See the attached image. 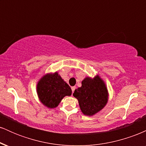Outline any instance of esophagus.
<instances>
[{
    "mask_svg": "<svg viewBox=\"0 0 146 146\" xmlns=\"http://www.w3.org/2000/svg\"><path fill=\"white\" fill-rule=\"evenodd\" d=\"M71 90H72V93H73V92H74L75 90V86H72L71 87Z\"/></svg>",
    "mask_w": 146,
    "mask_h": 146,
    "instance_id": "esophagus-1",
    "label": "esophagus"
}]
</instances>
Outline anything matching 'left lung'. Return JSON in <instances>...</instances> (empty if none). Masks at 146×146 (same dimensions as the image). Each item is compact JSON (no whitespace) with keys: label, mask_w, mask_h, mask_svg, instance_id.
<instances>
[{"label":"left lung","mask_w":146,"mask_h":146,"mask_svg":"<svg viewBox=\"0 0 146 146\" xmlns=\"http://www.w3.org/2000/svg\"><path fill=\"white\" fill-rule=\"evenodd\" d=\"M73 95L78 99L80 109L86 115L97 113L108 101V90L98 76L93 79L85 78L82 82V86L75 89Z\"/></svg>","instance_id":"obj_1"}]
</instances>
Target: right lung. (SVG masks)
Returning <instances> with one entry per match:
<instances>
[{
    "label": "right lung",
    "mask_w": 146,
    "mask_h": 146,
    "mask_svg": "<svg viewBox=\"0 0 146 146\" xmlns=\"http://www.w3.org/2000/svg\"><path fill=\"white\" fill-rule=\"evenodd\" d=\"M37 92L40 100L48 108L58 106L64 97L70 96L71 89L58 73L47 74L37 85Z\"/></svg>",
    "instance_id": "obj_1"
}]
</instances>
